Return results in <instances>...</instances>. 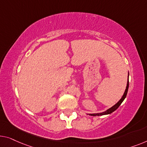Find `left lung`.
Segmentation results:
<instances>
[{
	"label": "left lung",
	"instance_id": "1",
	"mask_svg": "<svg viewBox=\"0 0 147 147\" xmlns=\"http://www.w3.org/2000/svg\"><path fill=\"white\" fill-rule=\"evenodd\" d=\"M128 77H129V73H128ZM128 88H129V79L127 80V86H126L125 90V92H124L123 95L122 96L121 98L119 100V102L116 103V104L114 105V106H113L112 107H111V108H109L108 109H107L106 111H103V112H101V113H87V114L89 115H92V116H100V115H104L110 114V113L113 112V111H115L116 109H117L118 108H119L120 105H121V104L123 102V100H125V98H126L127 94V91H128Z\"/></svg>",
	"mask_w": 147,
	"mask_h": 147
}]
</instances>
